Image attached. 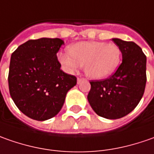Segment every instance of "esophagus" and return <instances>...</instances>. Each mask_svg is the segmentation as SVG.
I'll use <instances>...</instances> for the list:
<instances>
[{
	"label": "esophagus",
	"mask_w": 154,
	"mask_h": 154,
	"mask_svg": "<svg viewBox=\"0 0 154 154\" xmlns=\"http://www.w3.org/2000/svg\"><path fill=\"white\" fill-rule=\"evenodd\" d=\"M83 80V78H81V77H77V83H80Z\"/></svg>",
	"instance_id": "obj_1"
}]
</instances>
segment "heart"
I'll use <instances>...</instances> for the list:
<instances>
[{
    "label": "heart",
    "mask_w": 154,
    "mask_h": 154,
    "mask_svg": "<svg viewBox=\"0 0 154 154\" xmlns=\"http://www.w3.org/2000/svg\"><path fill=\"white\" fill-rule=\"evenodd\" d=\"M68 52L58 54L59 60L67 72H75L83 66L85 74L93 79H102L112 74L122 57L117 44L97 41L74 43L68 48Z\"/></svg>",
    "instance_id": "1"
}]
</instances>
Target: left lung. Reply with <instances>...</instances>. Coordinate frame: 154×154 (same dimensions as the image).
<instances>
[{
    "mask_svg": "<svg viewBox=\"0 0 154 154\" xmlns=\"http://www.w3.org/2000/svg\"><path fill=\"white\" fill-rule=\"evenodd\" d=\"M119 47L123 60L116 72L106 79L90 81L88 100L95 113L118 119L131 112L139 104L146 82V57L133 42L112 38Z\"/></svg>",
    "mask_w": 154,
    "mask_h": 154,
    "instance_id": "8db88e82",
    "label": "left lung"
}]
</instances>
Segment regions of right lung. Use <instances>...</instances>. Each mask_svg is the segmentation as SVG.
I'll list each match as a JSON object with an SVG mask.
<instances>
[{"instance_id":"add662e5","label":"right lung","mask_w":154,"mask_h":154,"mask_svg":"<svg viewBox=\"0 0 154 154\" xmlns=\"http://www.w3.org/2000/svg\"><path fill=\"white\" fill-rule=\"evenodd\" d=\"M60 38L29 40L12 54L8 86L17 107L37 121L52 119L60 111L77 77L60 70Z\"/></svg>"}]
</instances>
